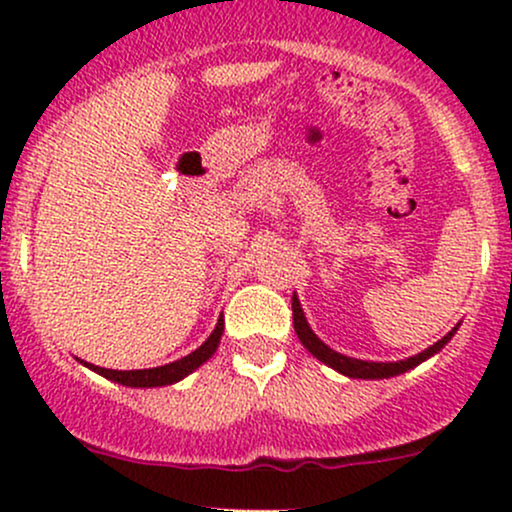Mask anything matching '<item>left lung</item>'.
<instances>
[{
	"instance_id": "8db88e82",
	"label": "left lung",
	"mask_w": 512,
	"mask_h": 512,
	"mask_svg": "<svg viewBox=\"0 0 512 512\" xmlns=\"http://www.w3.org/2000/svg\"><path fill=\"white\" fill-rule=\"evenodd\" d=\"M293 327H296V334L298 339H301L305 349L310 351L315 358H320L322 363H327V366H332L334 370H339V373L349 375V378H363V380H375V378H392V375H399V373H407L409 368L419 366L421 361H426L428 356L438 354L440 349H443L445 344L450 342V337L455 334V330H450L445 334L440 342H436L433 346H428L426 351H421V354L407 358V361H397V363H370V361H358V358H349L344 354H337V351H332L330 346L325 342H320L317 339V334L310 330L308 322H305V315L301 310V303H298V298L293 296Z\"/></svg>"
}]
</instances>
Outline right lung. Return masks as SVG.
Instances as JSON below:
<instances>
[{"label":"right lung","instance_id":"right-lung-1","mask_svg":"<svg viewBox=\"0 0 512 512\" xmlns=\"http://www.w3.org/2000/svg\"><path fill=\"white\" fill-rule=\"evenodd\" d=\"M221 334H223V317H219V322H216L214 332L209 334V339L204 342L199 349L192 351L190 356L180 358V361H173V363H166V366H158V368H146V370H110V368H98V366H91V363H86L88 368L96 370V373H101L103 378L108 380H115V383L120 385H127V387H161V385H173L178 383V380L185 378V375H190L192 370L202 366L207 358H211V354L216 351V346L221 342Z\"/></svg>","mask_w":512,"mask_h":512}]
</instances>
